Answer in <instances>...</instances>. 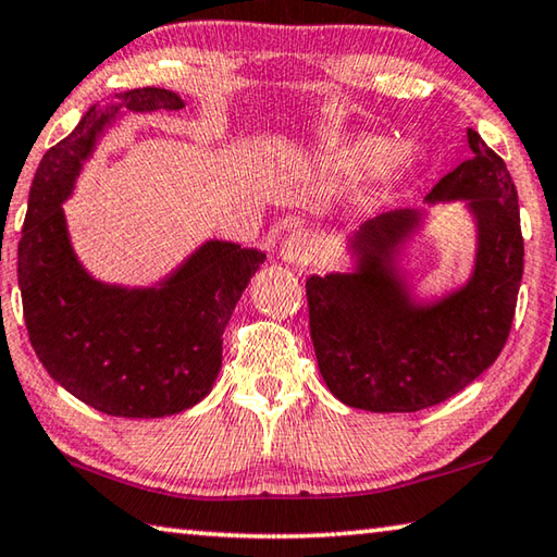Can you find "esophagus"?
I'll use <instances>...</instances> for the list:
<instances>
[{
	"instance_id": "esophagus-1",
	"label": "esophagus",
	"mask_w": 557,
	"mask_h": 557,
	"mask_svg": "<svg viewBox=\"0 0 557 557\" xmlns=\"http://www.w3.org/2000/svg\"><path fill=\"white\" fill-rule=\"evenodd\" d=\"M313 257H315L313 239L304 232L288 234L284 247H281V261L288 263V267H304V263L313 261Z\"/></svg>"
}]
</instances>
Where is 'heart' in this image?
Segmentation results:
<instances>
[{"instance_id": "obj_1", "label": "heart", "mask_w": 557, "mask_h": 557, "mask_svg": "<svg viewBox=\"0 0 557 557\" xmlns=\"http://www.w3.org/2000/svg\"><path fill=\"white\" fill-rule=\"evenodd\" d=\"M337 161L359 178L379 173L384 181L394 183L406 178L425 161V146L418 139L394 141L379 134H362L339 146Z\"/></svg>"}]
</instances>
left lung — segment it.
<instances>
[{"label": "left lung", "instance_id": "obj_1", "mask_svg": "<svg viewBox=\"0 0 557 557\" xmlns=\"http://www.w3.org/2000/svg\"><path fill=\"white\" fill-rule=\"evenodd\" d=\"M474 156L404 208L359 224L343 263L306 281L320 376L337 401L372 413L443 404L490 369L509 337L523 278L519 195L506 163L474 129ZM462 201L475 253L462 285L425 295L407 263L432 208Z\"/></svg>", "mask_w": 557, "mask_h": 557}]
</instances>
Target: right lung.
<instances>
[{"label": "right lung", "instance_id": "add662e5", "mask_svg": "<svg viewBox=\"0 0 557 557\" xmlns=\"http://www.w3.org/2000/svg\"><path fill=\"white\" fill-rule=\"evenodd\" d=\"M163 87L114 92L83 114L38 163L18 242L28 339L65 392L95 411L163 418L200 404L222 367V333L267 253L205 239L146 286L92 276L73 247L63 205L107 129L124 114L181 110Z\"/></svg>", "mask_w": 557, "mask_h": 557}]
</instances>
